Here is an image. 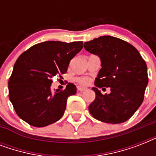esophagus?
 Masks as SVG:
<instances>
[{"label":"esophagus","mask_w":156,"mask_h":156,"mask_svg":"<svg viewBox=\"0 0 156 156\" xmlns=\"http://www.w3.org/2000/svg\"><path fill=\"white\" fill-rule=\"evenodd\" d=\"M77 89H78V91H80V92H82V91H84V90H87V88L83 87H81V86H78V87H77Z\"/></svg>","instance_id":"esophagus-1"}]
</instances>
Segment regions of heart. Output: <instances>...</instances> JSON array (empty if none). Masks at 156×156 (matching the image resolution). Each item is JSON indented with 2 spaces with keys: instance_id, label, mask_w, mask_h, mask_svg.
Returning <instances> with one entry per match:
<instances>
[{
  "instance_id": "heart-1",
  "label": "heart",
  "mask_w": 156,
  "mask_h": 156,
  "mask_svg": "<svg viewBox=\"0 0 156 156\" xmlns=\"http://www.w3.org/2000/svg\"><path fill=\"white\" fill-rule=\"evenodd\" d=\"M76 81L80 84L87 85L90 82V78H88V77H79V78H76Z\"/></svg>"
}]
</instances>
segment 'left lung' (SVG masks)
Masks as SVG:
<instances>
[{
	"mask_svg": "<svg viewBox=\"0 0 156 156\" xmlns=\"http://www.w3.org/2000/svg\"><path fill=\"white\" fill-rule=\"evenodd\" d=\"M84 48L100 56L102 68L95 78L92 90L95 99L89 105L94 118L105 123L120 124L130 118L140 107L148 83L145 61L133 45L109 35L100 36ZM111 88L103 95L98 87Z\"/></svg>",
	"mask_w": 156,
	"mask_h": 156,
	"instance_id": "obj_1",
	"label": "left lung"
}]
</instances>
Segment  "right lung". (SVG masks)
I'll return each instance as SVG.
<instances>
[{"instance_id": "1", "label": "right lung", "mask_w": 156, "mask_h": 156, "mask_svg": "<svg viewBox=\"0 0 156 156\" xmlns=\"http://www.w3.org/2000/svg\"><path fill=\"white\" fill-rule=\"evenodd\" d=\"M83 41H46L34 45L17 59L9 79V98L16 113L27 123L44 127L62 117L67 99L77 92L68 83L51 91L52 78L66 73L69 61L83 48Z\"/></svg>"}]
</instances>
